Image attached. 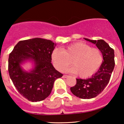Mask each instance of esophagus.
<instances>
[{"label": "esophagus", "instance_id": "1", "mask_svg": "<svg viewBox=\"0 0 124 124\" xmlns=\"http://www.w3.org/2000/svg\"><path fill=\"white\" fill-rule=\"evenodd\" d=\"M69 76H68V75H63V78H68V77Z\"/></svg>", "mask_w": 124, "mask_h": 124}]
</instances>
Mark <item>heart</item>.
Masks as SVG:
<instances>
[{"label": "heart", "instance_id": "heart-1", "mask_svg": "<svg viewBox=\"0 0 124 124\" xmlns=\"http://www.w3.org/2000/svg\"><path fill=\"white\" fill-rule=\"evenodd\" d=\"M54 67L59 71H64L71 65V71L81 78L91 77L100 69L104 58L98 48H92L83 42H77L63 49H55L51 54Z\"/></svg>", "mask_w": 124, "mask_h": 124}]
</instances>
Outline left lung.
I'll use <instances>...</instances> for the list:
<instances>
[{
    "mask_svg": "<svg viewBox=\"0 0 124 124\" xmlns=\"http://www.w3.org/2000/svg\"><path fill=\"white\" fill-rule=\"evenodd\" d=\"M85 39L96 44L102 52L104 61L99 70L90 78L76 79V84L70 87V91L75 96L80 99H90L101 93L109 83L115 66L114 51L103 39Z\"/></svg>",
    "mask_w": 124,
    "mask_h": 124,
    "instance_id": "obj_1",
    "label": "left lung"
}]
</instances>
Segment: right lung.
Returning <instances> with one entry per match:
<instances>
[{
  "label": "right lung",
  "mask_w": 124,
  "mask_h": 124,
  "mask_svg": "<svg viewBox=\"0 0 124 124\" xmlns=\"http://www.w3.org/2000/svg\"><path fill=\"white\" fill-rule=\"evenodd\" d=\"M55 46L51 40L35 38L19 41L9 54L10 78L18 93L29 101H40L48 97L55 80L63 76L51 63ZM28 59L35 63L30 72L23 71L20 66Z\"/></svg>",
  "instance_id": "1"
}]
</instances>
